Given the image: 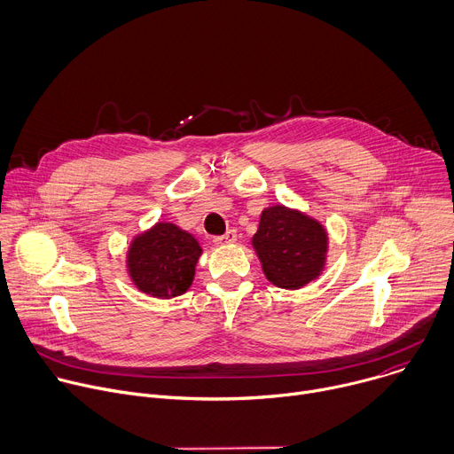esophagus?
I'll use <instances>...</instances> for the list:
<instances>
[{"instance_id": "esophagus-1", "label": "esophagus", "mask_w": 454, "mask_h": 454, "mask_svg": "<svg viewBox=\"0 0 454 454\" xmlns=\"http://www.w3.org/2000/svg\"><path fill=\"white\" fill-rule=\"evenodd\" d=\"M237 240V231L235 230H228L224 235H217L214 237L215 244H231Z\"/></svg>"}]
</instances>
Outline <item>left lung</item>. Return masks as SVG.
Listing matches in <instances>:
<instances>
[{
	"label": "left lung",
	"mask_w": 454,
	"mask_h": 454,
	"mask_svg": "<svg viewBox=\"0 0 454 454\" xmlns=\"http://www.w3.org/2000/svg\"><path fill=\"white\" fill-rule=\"evenodd\" d=\"M253 247L271 284L300 289L325 264L327 231L317 221L278 205L262 212Z\"/></svg>",
	"instance_id": "obj_1"
}]
</instances>
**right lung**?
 <instances>
[{"mask_svg": "<svg viewBox=\"0 0 454 454\" xmlns=\"http://www.w3.org/2000/svg\"><path fill=\"white\" fill-rule=\"evenodd\" d=\"M200 254L201 246L190 233L170 223H158L133 240L127 256L129 275L142 293L174 298L190 287Z\"/></svg>", "mask_w": 454, "mask_h": 454, "instance_id": "add662e5", "label": "right lung"}]
</instances>
